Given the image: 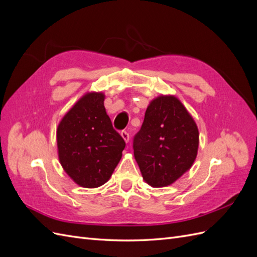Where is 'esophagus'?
<instances>
[{
	"instance_id": "34e87169",
	"label": "esophagus",
	"mask_w": 257,
	"mask_h": 257,
	"mask_svg": "<svg viewBox=\"0 0 257 257\" xmlns=\"http://www.w3.org/2000/svg\"><path fill=\"white\" fill-rule=\"evenodd\" d=\"M121 136L123 137V139L124 141H125V143H128L130 142V134H128V132L127 131H122L121 132Z\"/></svg>"
}]
</instances>
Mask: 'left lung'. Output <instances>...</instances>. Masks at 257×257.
<instances>
[{"label": "left lung", "mask_w": 257, "mask_h": 257, "mask_svg": "<svg viewBox=\"0 0 257 257\" xmlns=\"http://www.w3.org/2000/svg\"><path fill=\"white\" fill-rule=\"evenodd\" d=\"M196 123L175 96H160L148 106L133 149L145 181L154 188L174 183L196 159Z\"/></svg>", "instance_id": "left-lung-1"}]
</instances>
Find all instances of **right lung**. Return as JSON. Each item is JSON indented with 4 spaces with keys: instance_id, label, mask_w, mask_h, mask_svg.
<instances>
[{
    "instance_id": "1",
    "label": "right lung",
    "mask_w": 257,
    "mask_h": 257,
    "mask_svg": "<svg viewBox=\"0 0 257 257\" xmlns=\"http://www.w3.org/2000/svg\"><path fill=\"white\" fill-rule=\"evenodd\" d=\"M103 93H88L60 122L59 159L66 174L83 188H97L111 177L125 142L104 107Z\"/></svg>"
}]
</instances>
